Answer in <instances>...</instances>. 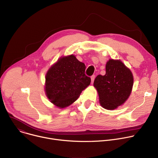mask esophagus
I'll return each mask as SVG.
<instances>
[{
    "instance_id": "obj_1",
    "label": "esophagus",
    "mask_w": 158,
    "mask_h": 158,
    "mask_svg": "<svg viewBox=\"0 0 158 158\" xmlns=\"http://www.w3.org/2000/svg\"><path fill=\"white\" fill-rule=\"evenodd\" d=\"M91 82L93 83V82H94V79H95V75H93V76L91 77Z\"/></svg>"
}]
</instances>
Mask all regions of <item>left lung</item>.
<instances>
[{"mask_svg":"<svg viewBox=\"0 0 158 158\" xmlns=\"http://www.w3.org/2000/svg\"><path fill=\"white\" fill-rule=\"evenodd\" d=\"M133 76L131 71L118 60L110 59L106 64V74L98 75L94 82L100 104L113 110L123 104L131 94Z\"/></svg>","mask_w":158,"mask_h":158,"instance_id":"8db88e82","label":"left lung"}]
</instances>
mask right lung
I'll list each match as a JSON object with an SVG mask.
<instances>
[{"label":"right lung","mask_w":158,"mask_h":158,"mask_svg":"<svg viewBox=\"0 0 158 158\" xmlns=\"http://www.w3.org/2000/svg\"><path fill=\"white\" fill-rule=\"evenodd\" d=\"M85 65L71 55L60 58L49 69L46 77V91L52 103L63 108L76 101L91 83L85 74Z\"/></svg>","instance_id":"add662e5"}]
</instances>
